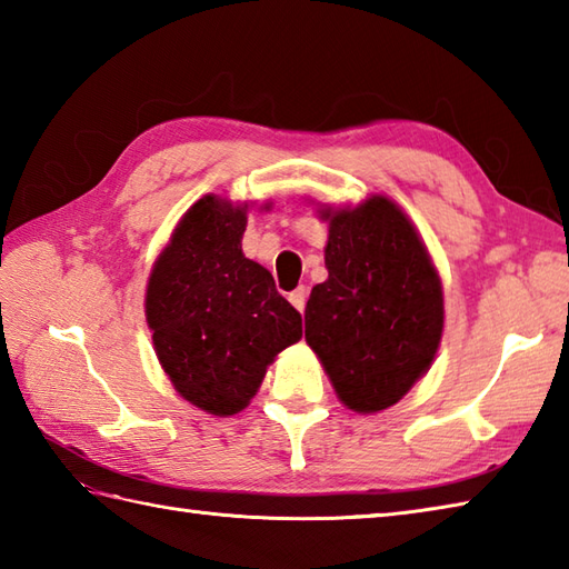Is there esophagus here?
I'll list each match as a JSON object with an SVG mask.
<instances>
[{
  "label": "esophagus",
  "instance_id": "obj_1",
  "mask_svg": "<svg viewBox=\"0 0 569 569\" xmlns=\"http://www.w3.org/2000/svg\"><path fill=\"white\" fill-rule=\"evenodd\" d=\"M306 298H308V288L306 286H298L293 293H288V300H291V303L303 312L306 310Z\"/></svg>",
  "mask_w": 569,
  "mask_h": 569
}]
</instances>
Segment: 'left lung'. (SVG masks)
I'll return each instance as SVG.
<instances>
[{
	"label": "left lung",
	"instance_id": "obj_1",
	"mask_svg": "<svg viewBox=\"0 0 569 569\" xmlns=\"http://www.w3.org/2000/svg\"><path fill=\"white\" fill-rule=\"evenodd\" d=\"M328 281L312 288L306 340L342 403L377 413L408 393L442 337V286L408 217L389 198L322 210Z\"/></svg>",
	"mask_w": 569,
	"mask_h": 569
}]
</instances>
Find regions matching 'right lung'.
<instances>
[{"mask_svg": "<svg viewBox=\"0 0 569 569\" xmlns=\"http://www.w3.org/2000/svg\"><path fill=\"white\" fill-rule=\"evenodd\" d=\"M244 208L204 196L176 227L147 288L156 355L176 391L212 416L244 408L303 318L241 253Z\"/></svg>", "mask_w": 569, "mask_h": 569, "instance_id": "add662e5", "label": "right lung"}]
</instances>
